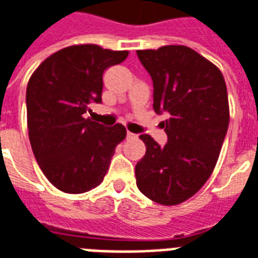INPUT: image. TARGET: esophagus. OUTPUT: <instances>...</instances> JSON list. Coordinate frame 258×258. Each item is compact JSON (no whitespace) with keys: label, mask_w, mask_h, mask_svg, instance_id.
<instances>
[{"label":"esophagus","mask_w":258,"mask_h":258,"mask_svg":"<svg viewBox=\"0 0 258 258\" xmlns=\"http://www.w3.org/2000/svg\"><path fill=\"white\" fill-rule=\"evenodd\" d=\"M126 137L127 139H136V135H135V133H132V132H127L126 133Z\"/></svg>","instance_id":"1"}]
</instances>
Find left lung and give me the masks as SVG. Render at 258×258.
<instances>
[{
    "label": "left lung",
    "instance_id": "8db88e82",
    "mask_svg": "<svg viewBox=\"0 0 258 258\" xmlns=\"http://www.w3.org/2000/svg\"><path fill=\"white\" fill-rule=\"evenodd\" d=\"M154 83V110L167 114V143L141 135L147 151L136 164L137 187L155 203L175 205L200 190L214 171L227 133L223 75L186 46L137 50Z\"/></svg>",
    "mask_w": 258,
    "mask_h": 258
}]
</instances>
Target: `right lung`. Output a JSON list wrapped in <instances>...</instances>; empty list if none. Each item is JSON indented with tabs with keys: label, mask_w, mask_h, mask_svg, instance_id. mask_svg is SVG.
Wrapping results in <instances>:
<instances>
[{
	"label": "right lung",
	"mask_w": 258,
	"mask_h": 258,
	"mask_svg": "<svg viewBox=\"0 0 258 258\" xmlns=\"http://www.w3.org/2000/svg\"><path fill=\"white\" fill-rule=\"evenodd\" d=\"M127 51L96 44L62 48L46 58L27 85V125L36 162L65 193H84L103 181L115 147L126 136L121 123L106 127L84 118L102 103L103 73Z\"/></svg>",
	"instance_id": "add662e5"
}]
</instances>
